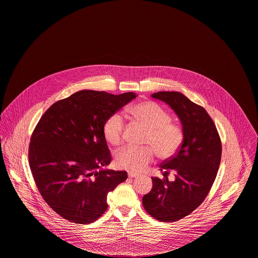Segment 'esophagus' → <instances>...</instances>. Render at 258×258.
I'll list each match as a JSON object with an SVG mask.
<instances>
[{"label": "esophagus", "instance_id": "esophagus-1", "mask_svg": "<svg viewBox=\"0 0 258 258\" xmlns=\"http://www.w3.org/2000/svg\"><path fill=\"white\" fill-rule=\"evenodd\" d=\"M128 176L129 177H137V176H139V175L136 174V173H133V172H128Z\"/></svg>", "mask_w": 258, "mask_h": 258}]
</instances>
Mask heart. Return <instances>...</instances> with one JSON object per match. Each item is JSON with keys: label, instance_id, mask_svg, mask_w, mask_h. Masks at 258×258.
Returning <instances> with one entry per match:
<instances>
[{"label": "heart", "instance_id": "b5f03b06", "mask_svg": "<svg viewBox=\"0 0 258 258\" xmlns=\"http://www.w3.org/2000/svg\"><path fill=\"white\" fill-rule=\"evenodd\" d=\"M129 113L149 129L144 142L148 147H127L118 151L115 155L117 168L139 173L152 162L154 153L161 159L176 154L182 145L184 133L178 124L171 121L170 114L162 107L152 101H144L131 107ZM123 132L124 119L119 113L111 114L104 123L103 133L112 146L122 143Z\"/></svg>", "mask_w": 258, "mask_h": 258}]
</instances>
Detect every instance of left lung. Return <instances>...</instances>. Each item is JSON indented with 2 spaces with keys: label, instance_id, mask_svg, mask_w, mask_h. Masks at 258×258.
Instances as JSON below:
<instances>
[{
  "label": "left lung",
  "instance_id": "1",
  "mask_svg": "<svg viewBox=\"0 0 258 258\" xmlns=\"http://www.w3.org/2000/svg\"><path fill=\"white\" fill-rule=\"evenodd\" d=\"M152 97L167 103L179 117L184 139L176 154L159 165L164 178L152 177L153 187L143 197L148 214L163 222L188 216L203 203L213 186L221 159V141L207 110L176 91ZM170 171L175 180L169 182Z\"/></svg>",
  "mask_w": 258,
  "mask_h": 258
}]
</instances>
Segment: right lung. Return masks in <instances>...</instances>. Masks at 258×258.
I'll return each instance as SVG.
<instances>
[{
	"label": "right lung",
	"mask_w": 258,
	"mask_h": 258,
	"mask_svg": "<svg viewBox=\"0 0 258 258\" xmlns=\"http://www.w3.org/2000/svg\"><path fill=\"white\" fill-rule=\"evenodd\" d=\"M135 98L134 92L82 90L41 116L31 136L29 165L41 197L59 216L87 224L106 212L108 193L127 173L103 169L111 161L103 126Z\"/></svg>",
	"instance_id": "1"
}]
</instances>
